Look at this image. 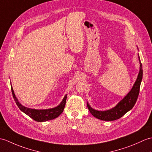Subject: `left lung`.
Returning a JSON list of instances; mask_svg holds the SVG:
<instances>
[{
  "instance_id": "left-lung-1",
  "label": "left lung",
  "mask_w": 152,
  "mask_h": 152,
  "mask_svg": "<svg viewBox=\"0 0 152 152\" xmlns=\"http://www.w3.org/2000/svg\"><path fill=\"white\" fill-rule=\"evenodd\" d=\"M138 58L140 63V71L136 82L130 92L115 107L105 111H100L91 108L87 103V107L94 117L105 121H115L121 118L133 107L139 96L140 83L142 78V66L139 55Z\"/></svg>"
}]
</instances>
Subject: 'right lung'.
<instances>
[{
    "label": "right lung",
    "mask_w": 152,
    "mask_h": 152,
    "mask_svg": "<svg viewBox=\"0 0 152 152\" xmlns=\"http://www.w3.org/2000/svg\"><path fill=\"white\" fill-rule=\"evenodd\" d=\"M11 90L14 100H15L17 106L20 109V110L22 111L26 115H28L30 118L34 119V121H36L37 122H45L57 118L58 116H59L62 113L63 109H64L65 106L66 94L64 98H63L61 103L56 107L48 109H40V110L39 109L27 108L26 107H24L23 105H22L19 103L18 100H17V98L15 96V94H14L12 86L11 87Z\"/></svg>",
    "instance_id": "right-lung-1"
}]
</instances>
